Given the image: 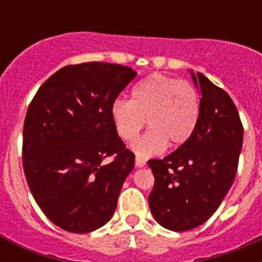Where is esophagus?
Returning a JSON list of instances; mask_svg holds the SVG:
<instances>
[{
	"instance_id": "esophagus-1",
	"label": "esophagus",
	"mask_w": 262,
	"mask_h": 262,
	"mask_svg": "<svg viewBox=\"0 0 262 262\" xmlns=\"http://www.w3.org/2000/svg\"><path fill=\"white\" fill-rule=\"evenodd\" d=\"M135 165L138 166V168H143V166L145 165V160L142 159V157H136Z\"/></svg>"
}]
</instances>
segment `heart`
<instances>
[{
	"label": "heart",
	"mask_w": 262,
	"mask_h": 262,
	"mask_svg": "<svg viewBox=\"0 0 262 262\" xmlns=\"http://www.w3.org/2000/svg\"><path fill=\"white\" fill-rule=\"evenodd\" d=\"M200 97L189 82L155 73L133 89L131 101L118 98L111 117L118 136L131 142L144 127L149 129L133 144L140 157L180 147L191 138L200 119Z\"/></svg>",
	"instance_id": "heart-1"
}]
</instances>
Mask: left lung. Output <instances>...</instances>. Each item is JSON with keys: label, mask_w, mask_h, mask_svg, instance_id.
Wrapping results in <instances>:
<instances>
[{"label": "left lung", "mask_w": 262, "mask_h": 262, "mask_svg": "<svg viewBox=\"0 0 262 262\" xmlns=\"http://www.w3.org/2000/svg\"><path fill=\"white\" fill-rule=\"evenodd\" d=\"M191 77L201 90L198 124L191 138L163 160H149L155 186L148 196L160 226L184 232L205 223L235 180L243 124L231 97L202 73Z\"/></svg>", "instance_id": "1"}]
</instances>
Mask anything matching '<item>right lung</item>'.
<instances>
[{"instance_id":"1","label":"right lung","mask_w":262,"mask_h":262,"mask_svg":"<svg viewBox=\"0 0 262 262\" xmlns=\"http://www.w3.org/2000/svg\"><path fill=\"white\" fill-rule=\"evenodd\" d=\"M108 62L67 66L39 88L23 126V170L52 223L86 233L105 226L135 164L115 131L111 107L135 78ZM113 157L108 164L105 158Z\"/></svg>"}]
</instances>
